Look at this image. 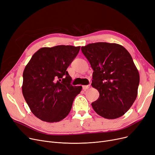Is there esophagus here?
<instances>
[{
  "label": "esophagus",
  "instance_id": "1",
  "mask_svg": "<svg viewBox=\"0 0 155 155\" xmlns=\"http://www.w3.org/2000/svg\"><path fill=\"white\" fill-rule=\"evenodd\" d=\"M90 87V85H83L82 86V88H83V89L84 90V91H85V90H87V89H88Z\"/></svg>",
  "mask_w": 155,
  "mask_h": 155
}]
</instances>
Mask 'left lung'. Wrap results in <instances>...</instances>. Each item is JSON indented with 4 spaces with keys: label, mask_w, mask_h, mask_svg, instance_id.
<instances>
[{
    "label": "left lung",
    "mask_w": 155,
    "mask_h": 155,
    "mask_svg": "<svg viewBox=\"0 0 155 155\" xmlns=\"http://www.w3.org/2000/svg\"><path fill=\"white\" fill-rule=\"evenodd\" d=\"M81 49L94 70L91 85L99 93L94 110L107 119L123 116L135 101L139 84L130 53L115 43H92Z\"/></svg>",
    "instance_id": "obj_1"
}]
</instances>
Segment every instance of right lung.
<instances>
[{"label":"right lung","instance_id":"obj_1","mask_svg":"<svg viewBox=\"0 0 155 155\" xmlns=\"http://www.w3.org/2000/svg\"><path fill=\"white\" fill-rule=\"evenodd\" d=\"M80 49V46L63 45L42 48L25 66L23 95L33 115L44 122L64 119L82 91V86L70 84L71 78L66 71Z\"/></svg>","mask_w":155,"mask_h":155}]
</instances>
